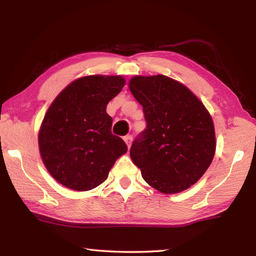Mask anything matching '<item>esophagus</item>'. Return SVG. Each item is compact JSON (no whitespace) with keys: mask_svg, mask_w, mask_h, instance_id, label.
<instances>
[{"mask_svg":"<svg viewBox=\"0 0 256 256\" xmlns=\"http://www.w3.org/2000/svg\"><path fill=\"white\" fill-rule=\"evenodd\" d=\"M123 140H124V142L126 143L128 148H130V146H131V143H132V140H133L132 135H126V136H124V138H123Z\"/></svg>","mask_w":256,"mask_h":256,"instance_id":"obj_1","label":"esophagus"}]
</instances>
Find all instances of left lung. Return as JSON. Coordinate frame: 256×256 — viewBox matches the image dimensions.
I'll use <instances>...</instances> for the list:
<instances>
[{
	"instance_id": "8db88e82",
	"label": "left lung",
	"mask_w": 256,
	"mask_h": 256,
	"mask_svg": "<svg viewBox=\"0 0 256 256\" xmlns=\"http://www.w3.org/2000/svg\"><path fill=\"white\" fill-rule=\"evenodd\" d=\"M128 88L148 124L130 150L143 179L162 194L192 187L216 153L210 113L186 86L164 74L135 76Z\"/></svg>"
}]
</instances>
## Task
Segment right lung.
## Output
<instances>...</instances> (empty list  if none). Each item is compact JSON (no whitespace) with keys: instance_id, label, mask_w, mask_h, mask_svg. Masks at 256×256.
Listing matches in <instances>:
<instances>
[{"instance_id":"obj_1","label":"right lung","mask_w":256,"mask_h":256,"mask_svg":"<svg viewBox=\"0 0 256 256\" xmlns=\"http://www.w3.org/2000/svg\"><path fill=\"white\" fill-rule=\"evenodd\" d=\"M124 84L122 76H86L69 84L48 108L38 146L48 172L62 186L77 192L98 187L128 152L124 140L112 134L106 113Z\"/></svg>"}]
</instances>
